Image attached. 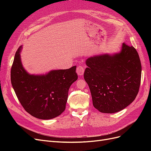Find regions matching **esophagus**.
<instances>
[{
  "label": "esophagus",
  "instance_id": "1",
  "mask_svg": "<svg viewBox=\"0 0 151 151\" xmlns=\"http://www.w3.org/2000/svg\"><path fill=\"white\" fill-rule=\"evenodd\" d=\"M77 73L79 76H83L84 72V67L82 65H78L77 67Z\"/></svg>",
  "mask_w": 151,
  "mask_h": 151
}]
</instances>
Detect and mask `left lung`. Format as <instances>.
<instances>
[{
    "label": "left lung",
    "instance_id": "obj_1",
    "mask_svg": "<svg viewBox=\"0 0 151 151\" xmlns=\"http://www.w3.org/2000/svg\"><path fill=\"white\" fill-rule=\"evenodd\" d=\"M84 77L98 111L113 113L134 101L139 93L142 67L135 48L125 43L120 53L87 59Z\"/></svg>",
    "mask_w": 151,
    "mask_h": 151
}]
</instances>
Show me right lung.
<instances>
[{
  "mask_svg": "<svg viewBox=\"0 0 151 151\" xmlns=\"http://www.w3.org/2000/svg\"><path fill=\"white\" fill-rule=\"evenodd\" d=\"M21 47L15 54L11 70L13 89L22 107L33 116L49 120L65 109L68 92L77 79L76 66L52 70L45 75H30L22 65Z\"/></svg>",
  "mask_w": 151,
  "mask_h": 151,
  "instance_id": "1",
  "label": "right lung"
}]
</instances>
